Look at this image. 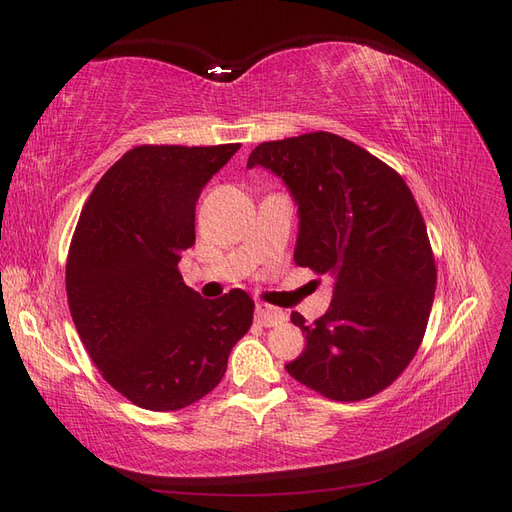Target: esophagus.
I'll list each match as a JSON object with an SVG mask.
<instances>
[{
	"label": "esophagus",
	"instance_id": "esophagus-1",
	"mask_svg": "<svg viewBox=\"0 0 512 512\" xmlns=\"http://www.w3.org/2000/svg\"><path fill=\"white\" fill-rule=\"evenodd\" d=\"M256 320L262 324V327H277V324L286 320V314L282 309L271 307L267 303H258L256 305Z\"/></svg>",
	"mask_w": 512,
	"mask_h": 512
}]
</instances>
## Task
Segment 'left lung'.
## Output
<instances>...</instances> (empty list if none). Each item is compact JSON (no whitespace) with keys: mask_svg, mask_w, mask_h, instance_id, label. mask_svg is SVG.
<instances>
[{"mask_svg":"<svg viewBox=\"0 0 512 512\" xmlns=\"http://www.w3.org/2000/svg\"><path fill=\"white\" fill-rule=\"evenodd\" d=\"M265 166L299 205L294 262L333 275L329 312L305 324V350L286 371L333 401L384 391L423 342L436 260L423 215L397 170L331 132L260 143L247 168Z\"/></svg>","mask_w":512,"mask_h":512,"instance_id":"1","label":"left lung"}]
</instances>
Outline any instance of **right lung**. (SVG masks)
Returning <instances> with one entry per match:
<instances>
[{
    "label": "right lung",
    "mask_w": 512,
    "mask_h": 512,
    "mask_svg": "<svg viewBox=\"0 0 512 512\" xmlns=\"http://www.w3.org/2000/svg\"><path fill=\"white\" fill-rule=\"evenodd\" d=\"M239 147H134L81 211L66 265L70 314L102 378L138 408L196 404L252 327L250 294L209 301L179 273L196 241V200Z\"/></svg>",
    "instance_id": "right-lung-1"
}]
</instances>
